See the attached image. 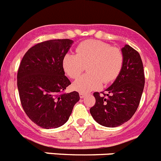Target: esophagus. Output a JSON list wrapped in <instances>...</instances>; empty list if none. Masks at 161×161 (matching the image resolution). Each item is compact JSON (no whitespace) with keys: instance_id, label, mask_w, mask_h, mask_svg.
Wrapping results in <instances>:
<instances>
[{"instance_id":"obj_1","label":"esophagus","mask_w":161,"mask_h":161,"mask_svg":"<svg viewBox=\"0 0 161 161\" xmlns=\"http://www.w3.org/2000/svg\"><path fill=\"white\" fill-rule=\"evenodd\" d=\"M86 95H87V93H81V92H80V97L83 98L84 97H85Z\"/></svg>"}]
</instances>
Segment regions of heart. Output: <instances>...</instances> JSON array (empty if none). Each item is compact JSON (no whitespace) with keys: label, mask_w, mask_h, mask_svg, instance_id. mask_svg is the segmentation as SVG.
Here are the masks:
<instances>
[{"label":"heart","mask_w":161,"mask_h":161,"mask_svg":"<svg viewBox=\"0 0 161 161\" xmlns=\"http://www.w3.org/2000/svg\"><path fill=\"white\" fill-rule=\"evenodd\" d=\"M124 56L119 48L102 41L85 40L76 47V55L68 53L64 56L62 67L72 79H77L87 66L89 73L74 82V89L79 92L100 88L104 84L114 81L120 74Z\"/></svg>","instance_id":"heart-1"}]
</instances>
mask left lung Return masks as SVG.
Segmentation results:
<instances>
[{
    "label": "left lung",
    "instance_id": "obj_1",
    "mask_svg": "<svg viewBox=\"0 0 161 161\" xmlns=\"http://www.w3.org/2000/svg\"><path fill=\"white\" fill-rule=\"evenodd\" d=\"M124 62L120 74L107 93H93L96 102L90 114L97 123L107 127L121 126L136 113L139 105L145 83L141 57L129 45L122 48Z\"/></svg>",
    "mask_w": 161,
    "mask_h": 161
}]
</instances>
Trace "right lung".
I'll list each match as a JSON object with an SVG mask.
<instances>
[{
	"mask_svg": "<svg viewBox=\"0 0 161 161\" xmlns=\"http://www.w3.org/2000/svg\"><path fill=\"white\" fill-rule=\"evenodd\" d=\"M72 43L68 38L39 42L25 52L20 63L17 84L21 104L29 119L42 128L64 124L80 99L76 91L64 93L71 82L62 60Z\"/></svg>",
	"mask_w": 161,
	"mask_h": 161,
	"instance_id": "obj_1",
	"label": "right lung"
}]
</instances>
